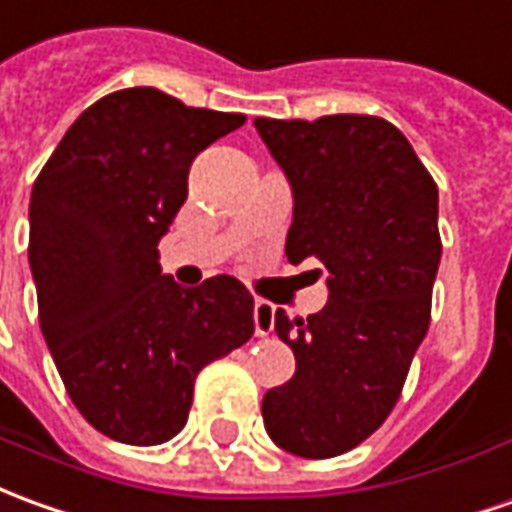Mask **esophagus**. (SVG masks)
Returning <instances> with one entry per match:
<instances>
[{
  "label": "esophagus",
  "instance_id": "34e87169",
  "mask_svg": "<svg viewBox=\"0 0 512 512\" xmlns=\"http://www.w3.org/2000/svg\"><path fill=\"white\" fill-rule=\"evenodd\" d=\"M274 305L271 302H266V299H257L255 302V332L263 338V335H268V332L274 330Z\"/></svg>",
  "mask_w": 512,
  "mask_h": 512
}]
</instances>
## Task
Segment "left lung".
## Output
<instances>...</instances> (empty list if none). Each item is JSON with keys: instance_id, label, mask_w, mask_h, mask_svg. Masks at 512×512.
<instances>
[{"instance_id": "obj_1", "label": "left lung", "mask_w": 512, "mask_h": 512, "mask_svg": "<svg viewBox=\"0 0 512 512\" xmlns=\"http://www.w3.org/2000/svg\"><path fill=\"white\" fill-rule=\"evenodd\" d=\"M293 191L285 255L327 268L330 302L307 318L277 310L293 377L263 396L271 441L324 460L380 430L427 335L441 263L438 185L380 116L255 119ZM321 274V268H316Z\"/></svg>"}]
</instances>
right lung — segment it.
Listing matches in <instances>:
<instances>
[{"label": "right lung", "instance_id": "1", "mask_svg": "<svg viewBox=\"0 0 512 512\" xmlns=\"http://www.w3.org/2000/svg\"><path fill=\"white\" fill-rule=\"evenodd\" d=\"M244 121L124 88L71 124L32 185L41 332L74 407L113 441H171L196 374L255 332V299L235 277L182 288L157 263L194 157Z\"/></svg>", "mask_w": 512, "mask_h": 512}]
</instances>
